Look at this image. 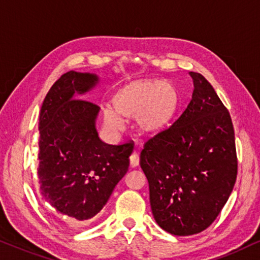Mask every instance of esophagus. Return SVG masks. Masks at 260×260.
<instances>
[{
	"mask_svg": "<svg viewBox=\"0 0 260 260\" xmlns=\"http://www.w3.org/2000/svg\"><path fill=\"white\" fill-rule=\"evenodd\" d=\"M139 161H140L139 154H138L137 152H134V153L131 154L129 162H131V166H132V168H136V166L139 165Z\"/></svg>",
	"mask_w": 260,
	"mask_h": 260,
	"instance_id": "obj_1",
	"label": "esophagus"
}]
</instances>
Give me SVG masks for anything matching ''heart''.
Wrapping results in <instances>:
<instances>
[{"label":"heart","mask_w":260,"mask_h":260,"mask_svg":"<svg viewBox=\"0 0 260 260\" xmlns=\"http://www.w3.org/2000/svg\"><path fill=\"white\" fill-rule=\"evenodd\" d=\"M113 107L102 106L103 124L110 132L123 128L124 117H134L141 132L154 134L168 126L178 105V95L168 82L139 81L124 86L113 96Z\"/></svg>","instance_id":"obj_1"}]
</instances>
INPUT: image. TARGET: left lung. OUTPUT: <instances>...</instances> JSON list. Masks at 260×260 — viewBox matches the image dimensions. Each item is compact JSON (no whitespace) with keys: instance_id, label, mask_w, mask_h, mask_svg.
<instances>
[{"instance_id":"1","label":"left lung","mask_w":260,"mask_h":260,"mask_svg":"<svg viewBox=\"0 0 260 260\" xmlns=\"http://www.w3.org/2000/svg\"><path fill=\"white\" fill-rule=\"evenodd\" d=\"M181 116L144 145L140 166L150 186L153 217L174 235H192L214 222L238 174L230 113L201 74Z\"/></svg>"}]
</instances>
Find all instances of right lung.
<instances>
[{"label": "right lung", "mask_w": 260, "mask_h": 260, "mask_svg": "<svg viewBox=\"0 0 260 260\" xmlns=\"http://www.w3.org/2000/svg\"><path fill=\"white\" fill-rule=\"evenodd\" d=\"M98 83L94 74L67 72L47 92L39 116L40 193L55 212L78 221L94 217L108 202L134 147L100 139V107L78 99Z\"/></svg>", "instance_id": "obj_1"}]
</instances>
